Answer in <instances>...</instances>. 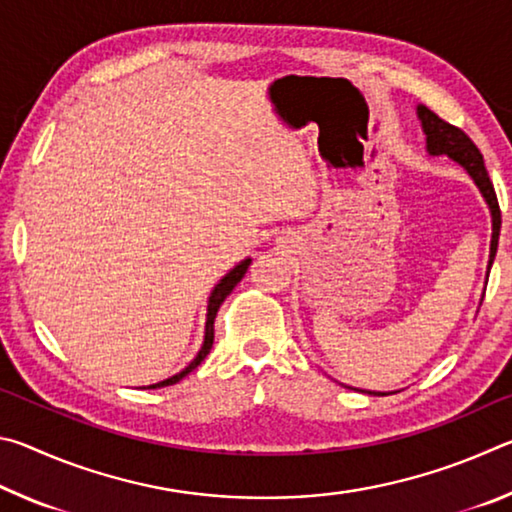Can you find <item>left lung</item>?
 <instances>
[{"label":"left lung","mask_w":512,"mask_h":512,"mask_svg":"<svg viewBox=\"0 0 512 512\" xmlns=\"http://www.w3.org/2000/svg\"><path fill=\"white\" fill-rule=\"evenodd\" d=\"M418 117L422 121V131L427 135L429 155H447V158H452L454 162L461 164V167L470 173L474 185L479 187L485 203L490 207V214H492V241H490V262H488V273H490L492 262H495V255H497V244H499L501 210L497 203L495 187H492V180L488 176V171H485L483 155L479 149H476V144L470 140V137L461 131V128L447 124L445 119H440L436 112H431L427 106H418ZM366 393L386 395V393H375V391H366Z\"/></svg>","instance_id":"8db88e82"}]
</instances>
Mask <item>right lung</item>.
Wrapping results in <instances>:
<instances>
[{
    "mask_svg": "<svg viewBox=\"0 0 512 512\" xmlns=\"http://www.w3.org/2000/svg\"><path fill=\"white\" fill-rule=\"evenodd\" d=\"M248 266H250V259H244V262L241 264H237L235 268H232V271L223 277V280L216 284L214 287V291H212V296H210V300H207V320H205V341H203V348L198 350V354H196V359L189 363V366L185 368V370H180L178 375H173V377H169V379H164V381H158V384H151L149 388H162V386H171V384H176V381H180L183 377H187L189 372H192L194 368H198L201 366V361L207 357V354H210V350H212V343H214V318H216V311H219V307L223 305V300L230 296L232 293V289L237 287V284L241 282V277L246 275V271H248Z\"/></svg>",
    "mask_w": 512,
    "mask_h": 512,
    "instance_id": "1",
    "label": "right lung"
}]
</instances>
